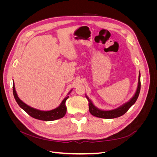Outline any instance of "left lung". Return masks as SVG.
Returning <instances> with one entry per match:
<instances>
[{
	"instance_id": "left-lung-1",
	"label": "left lung",
	"mask_w": 157,
	"mask_h": 157,
	"mask_svg": "<svg viewBox=\"0 0 157 157\" xmlns=\"http://www.w3.org/2000/svg\"><path fill=\"white\" fill-rule=\"evenodd\" d=\"M140 89H141V81H140V73L139 78H138V86H137V88L136 92V94H134V96H133V98L129 101L124 103V105H122V106H121L120 107H118L117 109H114V110H111V111H103L98 109L96 107L94 106V105L92 103V101L89 99V98L87 96H86V98L88 99V100L89 101L88 105H89L90 113L95 117L102 118H114L119 117L124 115V114H125L128 111V109H129L136 103L137 98L139 96Z\"/></svg>"
}]
</instances>
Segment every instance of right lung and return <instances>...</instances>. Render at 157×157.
<instances>
[{"instance_id": "obj_1", "label": "right lung", "mask_w": 157, "mask_h": 157, "mask_svg": "<svg viewBox=\"0 0 157 157\" xmlns=\"http://www.w3.org/2000/svg\"><path fill=\"white\" fill-rule=\"evenodd\" d=\"M13 94L14 98H15L16 102L21 109H23L28 115L32 117L33 118H36L38 120L44 121H52L59 119V118H62L65 116L66 112H67V107L65 105V101L68 99L69 96H67L64 98L63 100L60 104V105L53 110L48 111H40L38 109L33 108L27 104L23 103L21 99L18 98L17 93L15 90V86L14 83L13 84Z\"/></svg>"}]
</instances>
